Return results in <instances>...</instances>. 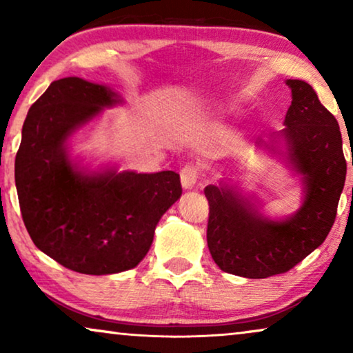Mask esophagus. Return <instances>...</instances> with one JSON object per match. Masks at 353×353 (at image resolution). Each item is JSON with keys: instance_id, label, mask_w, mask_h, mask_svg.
I'll return each instance as SVG.
<instances>
[{"instance_id": "esophagus-1", "label": "esophagus", "mask_w": 353, "mask_h": 353, "mask_svg": "<svg viewBox=\"0 0 353 353\" xmlns=\"http://www.w3.org/2000/svg\"><path fill=\"white\" fill-rule=\"evenodd\" d=\"M197 176H199V170H197L196 165H186L180 173L181 178V186L185 190H192L197 181Z\"/></svg>"}]
</instances>
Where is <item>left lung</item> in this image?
I'll use <instances>...</instances> for the list:
<instances>
[{"label": "left lung", "mask_w": 353, "mask_h": 353, "mask_svg": "<svg viewBox=\"0 0 353 353\" xmlns=\"http://www.w3.org/2000/svg\"><path fill=\"white\" fill-rule=\"evenodd\" d=\"M286 85L292 103L284 128L255 146L279 154L299 176L301 207L273 220L231 178L207 186V245L221 272L250 279L286 273L320 248L334 223L347 173L339 123L307 81L286 80Z\"/></svg>", "instance_id": "1"}]
</instances>
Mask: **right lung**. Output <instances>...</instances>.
I'll return each instance as SVG.
<instances>
[{"instance_id":"1","label":"right lung","mask_w":353,"mask_h":353,"mask_svg":"<svg viewBox=\"0 0 353 353\" xmlns=\"http://www.w3.org/2000/svg\"><path fill=\"white\" fill-rule=\"evenodd\" d=\"M120 104L110 86L67 77L48 86L22 127L14 175L23 223L41 252L83 274L137 267L181 196L175 172L90 168L72 157V137Z\"/></svg>"}]
</instances>
